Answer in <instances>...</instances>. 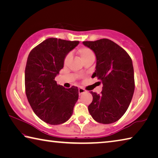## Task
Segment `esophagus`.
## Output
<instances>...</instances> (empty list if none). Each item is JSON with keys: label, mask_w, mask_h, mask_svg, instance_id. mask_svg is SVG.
<instances>
[{"label": "esophagus", "mask_w": 158, "mask_h": 158, "mask_svg": "<svg viewBox=\"0 0 158 158\" xmlns=\"http://www.w3.org/2000/svg\"><path fill=\"white\" fill-rule=\"evenodd\" d=\"M85 92V90L84 89H82V88H79V95H81Z\"/></svg>", "instance_id": "34e87169"}]
</instances>
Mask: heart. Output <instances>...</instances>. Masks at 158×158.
<instances>
[{"label":"heart","instance_id":"obj_1","mask_svg":"<svg viewBox=\"0 0 158 158\" xmlns=\"http://www.w3.org/2000/svg\"><path fill=\"white\" fill-rule=\"evenodd\" d=\"M78 52H79L80 56H81V60L83 61L85 60V59H87V58H89L91 56H95L94 53H93V51L88 47L80 48ZM71 58H72V53H69L68 54L65 56V60H64V62H65V63H68L69 60L71 59Z\"/></svg>","mask_w":158,"mask_h":158}]
</instances>
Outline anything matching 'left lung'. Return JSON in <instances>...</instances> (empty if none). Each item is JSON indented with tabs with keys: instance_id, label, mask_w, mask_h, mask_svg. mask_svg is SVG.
<instances>
[{
	"instance_id": "left-lung-1",
	"label": "left lung",
	"mask_w": 158,
	"mask_h": 158,
	"mask_svg": "<svg viewBox=\"0 0 158 158\" xmlns=\"http://www.w3.org/2000/svg\"><path fill=\"white\" fill-rule=\"evenodd\" d=\"M96 56L92 77L102 83L100 94L90 91L93 101L89 111L100 123H113L121 118L129 106L135 91L132 59L119 45L108 39L83 42Z\"/></svg>"
}]
</instances>
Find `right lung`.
I'll use <instances>...</instances> for the list:
<instances>
[{"label": "right lung", "instance_id": "add662e5", "mask_svg": "<svg viewBox=\"0 0 158 158\" xmlns=\"http://www.w3.org/2000/svg\"><path fill=\"white\" fill-rule=\"evenodd\" d=\"M79 43L51 37L29 53L25 69L26 97L34 113L47 123L62 124L73 115L78 89H65L54 79L63 68L67 54Z\"/></svg>", "mask_w": 158, "mask_h": 158}]
</instances>
